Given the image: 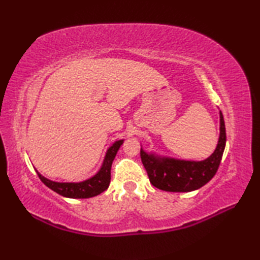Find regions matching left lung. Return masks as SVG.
<instances>
[{
  "instance_id": "obj_1",
  "label": "left lung",
  "mask_w": 260,
  "mask_h": 260,
  "mask_svg": "<svg viewBox=\"0 0 260 260\" xmlns=\"http://www.w3.org/2000/svg\"><path fill=\"white\" fill-rule=\"evenodd\" d=\"M225 126L220 112V137L213 154L201 162L159 158L148 155L141 148L142 163L152 185L169 192H190L207 184L217 173L225 146Z\"/></svg>"
}]
</instances>
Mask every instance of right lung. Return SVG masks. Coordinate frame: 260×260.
<instances>
[{"label": "right lung", "instance_id": "1", "mask_svg": "<svg viewBox=\"0 0 260 260\" xmlns=\"http://www.w3.org/2000/svg\"><path fill=\"white\" fill-rule=\"evenodd\" d=\"M121 144H123V141L115 142L113 146L109 147V150L107 151L101 171L95 176H92L91 179L80 182V183H59V182H53L43 178L40 173L37 172L38 176L42 181V183L47 185L49 189L66 198L87 199L98 196L105 190H107V187L109 186L110 168H112L114 158Z\"/></svg>", "mask_w": 260, "mask_h": 260}]
</instances>
